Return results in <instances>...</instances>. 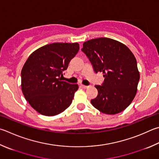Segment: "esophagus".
I'll use <instances>...</instances> for the list:
<instances>
[{
	"label": "esophagus",
	"instance_id": "34e87169",
	"mask_svg": "<svg viewBox=\"0 0 159 159\" xmlns=\"http://www.w3.org/2000/svg\"><path fill=\"white\" fill-rule=\"evenodd\" d=\"M81 87H82V88H83L84 89H87V88H89V86H88V85H81Z\"/></svg>",
	"mask_w": 159,
	"mask_h": 159
}]
</instances>
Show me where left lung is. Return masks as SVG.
<instances>
[{
  "mask_svg": "<svg viewBox=\"0 0 159 159\" xmlns=\"http://www.w3.org/2000/svg\"><path fill=\"white\" fill-rule=\"evenodd\" d=\"M81 50L94 71L103 72L105 78L102 85H95L98 95L91 100L92 106L108 115L123 111L134 100L140 79L134 55L126 45L107 37L88 40Z\"/></svg>",
  "mask_w": 159,
  "mask_h": 159,
  "instance_id": "1",
  "label": "left lung"
}]
</instances>
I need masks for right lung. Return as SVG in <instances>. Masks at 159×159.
Here are the masks:
<instances>
[{
  "instance_id": "1",
  "label": "right lung",
  "mask_w": 159,
  "mask_h": 159,
  "mask_svg": "<svg viewBox=\"0 0 159 159\" xmlns=\"http://www.w3.org/2000/svg\"><path fill=\"white\" fill-rule=\"evenodd\" d=\"M79 50L78 43L57 42L43 46L28 57L21 70V89L37 112L54 116L71 105L79 85L59 77Z\"/></svg>"
}]
</instances>
